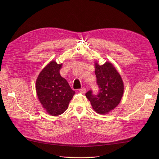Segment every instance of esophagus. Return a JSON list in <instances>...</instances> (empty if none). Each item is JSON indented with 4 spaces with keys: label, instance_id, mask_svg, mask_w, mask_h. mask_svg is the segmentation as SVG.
Masks as SVG:
<instances>
[{
    "label": "esophagus",
    "instance_id": "1",
    "mask_svg": "<svg viewBox=\"0 0 159 159\" xmlns=\"http://www.w3.org/2000/svg\"><path fill=\"white\" fill-rule=\"evenodd\" d=\"M79 90L80 92H81L82 93H86V91H87V89L86 88H82V89H79Z\"/></svg>",
    "mask_w": 159,
    "mask_h": 159
}]
</instances>
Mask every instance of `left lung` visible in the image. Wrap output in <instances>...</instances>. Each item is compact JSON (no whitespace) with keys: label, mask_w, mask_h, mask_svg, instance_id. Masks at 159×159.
Wrapping results in <instances>:
<instances>
[{"label":"left lung","mask_w":159,"mask_h":159,"mask_svg":"<svg viewBox=\"0 0 159 159\" xmlns=\"http://www.w3.org/2000/svg\"><path fill=\"white\" fill-rule=\"evenodd\" d=\"M94 65L99 93L94 96L92 90H89L85 96L95 112L99 115H106L120 104L124 93L123 81L112 63L106 61L101 65L98 60H95Z\"/></svg>","instance_id":"1"}]
</instances>
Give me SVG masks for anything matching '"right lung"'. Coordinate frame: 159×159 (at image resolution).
<instances>
[{"label": "right lung", "instance_id": "right-lung-1", "mask_svg": "<svg viewBox=\"0 0 159 159\" xmlns=\"http://www.w3.org/2000/svg\"><path fill=\"white\" fill-rule=\"evenodd\" d=\"M61 65L55 60L50 61L40 72L36 81V94L42 107L54 116L61 115L67 109L75 94L60 74Z\"/></svg>", "mask_w": 159, "mask_h": 159}]
</instances>
